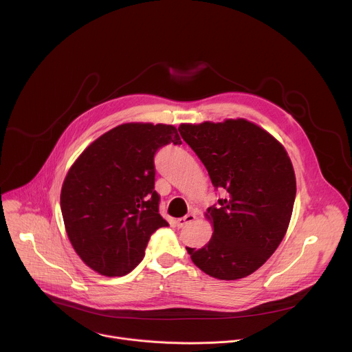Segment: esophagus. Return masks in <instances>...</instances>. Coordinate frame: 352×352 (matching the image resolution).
I'll list each match as a JSON object with an SVG mask.
<instances>
[{
	"label": "esophagus",
	"instance_id": "34e87169",
	"mask_svg": "<svg viewBox=\"0 0 352 352\" xmlns=\"http://www.w3.org/2000/svg\"><path fill=\"white\" fill-rule=\"evenodd\" d=\"M195 219H196V216L193 214V213H189V214H186L185 217H181V219H178L175 223H177V227H185L186 224H190V223H193L195 221Z\"/></svg>",
	"mask_w": 352,
	"mask_h": 352
}]
</instances>
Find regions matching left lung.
I'll list each match as a JSON object with an SVG mask.
<instances>
[{"label":"left lung","mask_w":352,"mask_h":352,"mask_svg":"<svg viewBox=\"0 0 352 352\" xmlns=\"http://www.w3.org/2000/svg\"><path fill=\"white\" fill-rule=\"evenodd\" d=\"M182 139L224 189L205 217L213 235L204 248H186L210 277L238 280L256 272L278 248L292 214L296 181L284 146L243 118L181 124Z\"/></svg>","instance_id":"8db88e82"}]
</instances>
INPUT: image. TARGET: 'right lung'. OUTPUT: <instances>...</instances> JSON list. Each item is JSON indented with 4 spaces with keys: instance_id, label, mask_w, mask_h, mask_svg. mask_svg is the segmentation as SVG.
<instances>
[{
    "instance_id": "add662e5",
    "label": "right lung",
    "mask_w": 352,
    "mask_h": 352,
    "mask_svg": "<svg viewBox=\"0 0 352 352\" xmlns=\"http://www.w3.org/2000/svg\"><path fill=\"white\" fill-rule=\"evenodd\" d=\"M171 142L181 144L173 125L128 122L91 142L71 166L61 189L67 235L98 274L132 272L150 235L168 226L159 213L155 155Z\"/></svg>"
}]
</instances>
